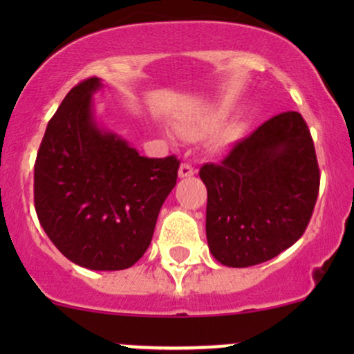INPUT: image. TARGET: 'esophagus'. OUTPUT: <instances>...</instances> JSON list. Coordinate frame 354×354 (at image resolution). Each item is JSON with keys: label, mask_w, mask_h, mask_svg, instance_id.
I'll return each instance as SVG.
<instances>
[{"label": "esophagus", "mask_w": 354, "mask_h": 354, "mask_svg": "<svg viewBox=\"0 0 354 354\" xmlns=\"http://www.w3.org/2000/svg\"><path fill=\"white\" fill-rule=\"evenodd\" d=\"M194 173H196V171H194L193 166L188 165V163H183L180 166V171H178V176H180V178H189V176H193Z\"/></svg>", "instance_id": "34e87169"}]
</instances>
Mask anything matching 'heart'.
<instances>
[{
  "label": "heart",
  "mask_w": 354,
  "mask_h": 354,
  "mask_svg": "<svg viewBox=\"0 0 354 354\" xmlns=\"http://www.w3.org/2000/svg\"><path fill=\"white\" fill-rule=\"evenodd\" d=\"M226 116H228V113H226L225 109H214V111L206 113V115H203L200 118L185 121V124H183V135L189 138V140H200V138L208 136L221 127V124L225 123ZM241 133H243L241 124L231 123L228 126H225V128H222L216 135L213 136V140H211V146H213L214 149L226 148V146H230L233 141H236L238 138L241 136ZM166 136L171 138V133L166 131Z\"/></svg>",
  "instance_id": "obj_1"
}]
</instances>
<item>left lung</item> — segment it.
I'll return each mask as SVG.
<instances>
[{
  "mask_svg": "<svg viewBox=\"0 0 354 354\" xmlns=\"http://www.w3.org/2000/svg\"><path fill=\"white\" fill-rule=\"evenodd\" d=\"M206 238L216 261L230 268L265 263L306 230L319 189L315 145L303 116L279 113L205 165Z\"/></svg>",
  "mask_w": 354,
  "mask_h": 354,
  "instance_id": "8db88e82",
  "label": "left lung"
}]
</instances>
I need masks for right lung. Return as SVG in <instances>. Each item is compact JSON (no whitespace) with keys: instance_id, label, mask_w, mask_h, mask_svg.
Listing matches in <instances>:
<instances>
[{"instance_id":"1","label":"right lung","mask_w":354,"mask_h":354,"mask_svg":"<svg viewBox=\"0 0 354 354\" xmlns=\"http://www.w3.org/2000/svg\"><path fill=\"white\" fill-rule=\"evenodd\" d=\"M100 78L76 84L44 131L35 165V208L53 245L95 271L133 266L151 243L158 214L176 185L174 156H140L98 123Z\"/></svg>"}]
</instances>
